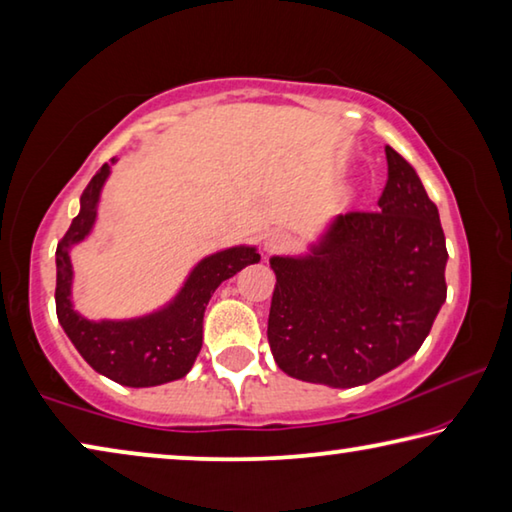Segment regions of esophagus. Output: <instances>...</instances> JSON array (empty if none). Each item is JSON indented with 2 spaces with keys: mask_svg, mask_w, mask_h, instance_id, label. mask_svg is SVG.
<instances>
[{
  "mask_svg": "<svg viewBox=\"0 0 512 512\" xmlns=\"http://www.w3.org/2000/svg\"><path fill=\"white\" fill-rule=\"evenodd\" d=\"M291 244H293V239L284 230H271V232H266V237H264L266 253H277V250L289 248Z\"/></svg>",
  "mask_w": 512,
  "mask_h": 512,
  "instance_id": "obj_1",
  "label": "esophagus"
}]
</instances>
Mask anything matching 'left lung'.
I'll return each instance as SVG.
<instances>
[{
    "instance_id": "1",
    "label": "left lung",
    "mask_w": 512,
    "mask_h": 512,
    "mask_svg": "<svg viewBox=\"0 0 512 512\" xmlns=\"http://www.w3.org/2000/svg\"><path fill=\"white\" fill-rule=\"evenodd\" d=\"M377 212L339 214L307 255L271 257L268 343L280 370L352 388L386 375L427 339L447 298L438 207L386 146Z\"/></svg>"
}]
</instances>
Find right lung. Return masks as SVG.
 <instances>
[{
  "instance_id": "add662e5",
  "label": "right lung",
  "mask_w": 512,
  "mask_h": 512,
  "mask_svg": "<svg viewBox=\"0 0 512 512\" xmlns=\"http://www.w3.org/2000/svg\"><path fill=\"white\" fill-rule=\"evenodd\" d=\"M112 158L110 164H115ZM110 164L94 173L81 194V210L74 216L56 248V314L69 341L99 375L121 386L149 388L185 377L203 345V316L212 293L241 268L259 262L255 246H232L203 257L180 291L151 314L124 320H90L72 302V248L90 235L99 214L101 189Z\"/></svg>"
}]
</instances>
